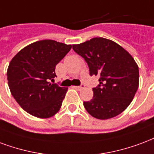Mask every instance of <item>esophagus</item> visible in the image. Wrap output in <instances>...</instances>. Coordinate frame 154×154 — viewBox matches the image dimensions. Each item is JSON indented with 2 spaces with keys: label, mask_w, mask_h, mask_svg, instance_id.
<instances>
[{
  "label": "esophagus",
  "mask_w": 154,
  "mask_h": 154,
  "mask_svg": "<svg viewBox=\"0 0 154 154\" xmlns=\"http://www.w3.org/2000/svg\"><path fill=\"white\" fill-rule=\"evenodd\" d=\"M84 87H85V86H84V85H81V86H74V88L77 89V90H79V91H80V90H82V89L84 88Z\"/></svg>",
  "instance_id": "obj_1"
}]
</instances>
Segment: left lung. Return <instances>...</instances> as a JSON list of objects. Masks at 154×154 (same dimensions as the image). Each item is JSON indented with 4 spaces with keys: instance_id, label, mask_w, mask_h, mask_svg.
Returning <instances> with one entry per match:
<instances>
[{
    "instance_id": "left-lung-1",
    "label": "left lung",
    "mask_w": 154,
    "mask_h": 154,
    "mask_svg": "<svg viewBox=\"0 0 154 154\" xmlns=\"http://www.w3.org/2000/svg\"><path fill=\"white\" fill-rule=\"evenodd\" d=\"M72 49L87 63L90 75L100 77V84L92 89L93 98L83 103L89 114L105 120L122 113L139 87V68L133 57L116 42L103 37L72 45Z\"/></svg>"
}]
</instances>
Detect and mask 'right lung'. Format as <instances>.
<instances>
[{
	"instance_id": "right-lung-1",
	"label": "right lung",
	"mask_w": 154,
	"mask_h": 154,
	"mask_svg": "<svg viewBox=\"0 0 154 154\" xmlns=\"http://www.w3.org/2000/svg\"><path fill=\"white\" fill-rule=\"evenodd\" d=\"M72 48L53 40H42L22 49L7 69L11 94L23 110L34 117L48 118L59 112L68 88L51 83L55 66Z\"/></svg>"
}]
</instances>
